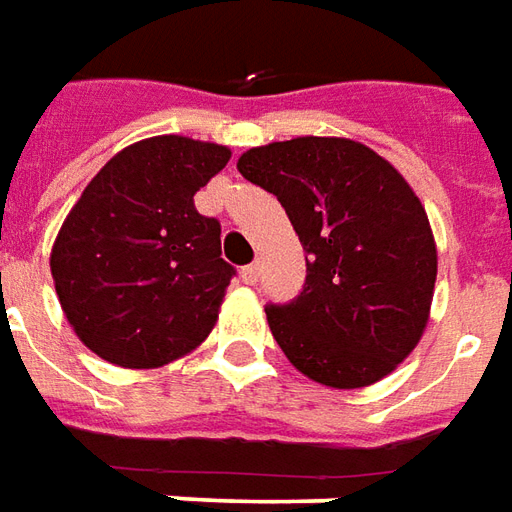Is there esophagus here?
<instances>
[{
	"instance_id": "34e87169",
	"label": "esophagus",
	"mask_w": 512,
	"mask_h": 512,
	"mask_svg": "<svg viewBox=\"0 0 512 512\" xmlns=\"http://www.w3.org/2000/svg\"><path fill=\"white\" fill-rule=\"evenodd\" d=\"M259 273H262L259 264H248V267H242V281H245V284H256V281H259Z\"/></svg>"
}]
</instances>
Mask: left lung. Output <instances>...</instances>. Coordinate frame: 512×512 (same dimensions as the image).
<instances>
[{
    "label": "left lung",
    "mask_w": 512,
    "mask_h": 512,
    "mask_svg": "<svg viewBox=\"0 0 512 512\" xmlns=\"http://www.w3.org/2000/svg\"><path fill=\"white\" fill-rule=\"evenodd\" d=\"M237 170L273 192L306 250V286L267 322L289 364L328 389L391 375L422 339L438 250L419 195L389 159L350 137L248 148Z\"/></svg>",
    "instance_id": "8db88e82"
}]
</instances>
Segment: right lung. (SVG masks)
I'll return each mask as SVG.
<instances>
[{"label": "right lung", "mask_w": 512, "mask_h": 512, "mask_svg": "<svg viewBox=\"0 0 512 512\" xmlns=\"http://www.w3.org/2000/svg\"><path fill=\"white\" fill-rule=\"evenodd\" d=\"M231 148L157 134L121 148L90 179L52 245L54 289L88 350L123 369H157L212 333L234 267L220 223L195 192Z\"/></svg>", "instance_id": "add662e5"}]
</instances>
